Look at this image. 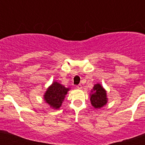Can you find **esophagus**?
<instances>
[{"mask_svg": "<svg viewBox=\"0 0 145 145\" xmlns=\"http://www.w3.org/2000/svg\"><path fill=\"white\" fill-rule=\"evenodd\" d=\"M77 88H78V89H81L82 88V85L79 84V85L77 86Z\"/></svg>", "mask_w": 145, "mask_h": 145, "instance_id": "esophagus-1", "label": "esophagus"}]
</instances>
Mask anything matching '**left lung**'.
<instances>
[{
    "mask_svg": "<svg viewBox=\"0 0 145 145\" xmlns=\"http://www.w3.org/2000/svg\"><path fill=\"white\" fill-rule=\"evenodd\" d=\"M94 93L91 95V102L95 108H100L105 105L107 102L106 91L99 84H96L93 88Z\"/></svg>",
    "mask_w": 145,
    "mask_h": 145,
    "instance_id": "1",
    "label": "left lung"
}]
</instances>
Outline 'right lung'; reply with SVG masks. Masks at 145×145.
I'll use <instances>...</instances> for the list:
<instances>
[{
    "instance_id": "right-lung-1",
    "label": "right lung",
    "mask_w": 145,
    "mask_h": 145,
    "mask_svg": "<svg viewBox=\"0 0 145 145\" xmlns=\"http://www.w3.org/2000/svg\"><path fill=\"white\" fill-rule=\"evenodd\" d=\"M69 90V88H66L57 82H54L45 93V101L53 108L59 109Z\"/></svg>"
}]
</instances>
